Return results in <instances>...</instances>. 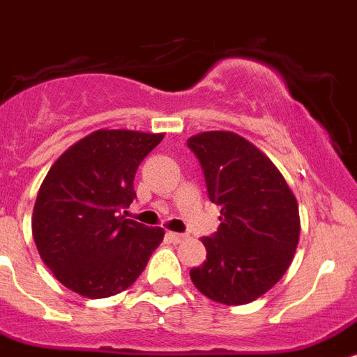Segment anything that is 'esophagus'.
Wrapping results in <instances>:
<instances>
[{
	"label": "esophagus",
	"instance_id": "obj_1",
	"mask_svg": "<svg viewBox=\"0 0 357 357\" xmlns=\"http://www.w3.org/2000/svg\"><path fill=\"white\" fill-rule=\"evenodd\" d=\"M169 239L172 241V243H183V241H187L188 236L187 234H179V232H169Z\"/></svg>",
	"mask_w": 357,
	"mask_h": 357
}]
</instances>
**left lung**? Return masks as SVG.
Segmentation results:
<instances>
[{
	"label": "left lung",
	"instance_id": "8db88e82",
	"mask_svg": "<svg viewBox=\"0 0 357 357\" xmlns=\"http://www.w3.org/2000/svg\"><path fill=\"white\" fill-rule=\"evenodd\" d=\"M205 174L220 229L202 238L206 261L190 271L196 289L223 305H247L272 289L292 263L299 241V208L268 155L230 130L188 137Z\"/></svg>",
	"mask_w": 357,
	"mask_h": 357
}]
</instances>
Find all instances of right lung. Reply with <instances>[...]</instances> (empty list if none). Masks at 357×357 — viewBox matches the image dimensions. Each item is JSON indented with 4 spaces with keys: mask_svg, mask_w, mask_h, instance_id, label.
<instances>
[{
    "mask_svg": "<svg viewBox=\"0 0 357 357\" xmlns=\"http://www.w3.org/2000/svg\"><path fill=\"white\" fill-rule=\"evenodd\" d=\"M165 134L100 128L59 155L32 212V236L56 280L91 299L119 294L163 241L161 227L121 215L136 197L134 176Z\"/></svg>",
    "mask_w": 357,
    "mask_h": 357,
    "instance_id": "1",
    "label": "right lung"
}]
</instances>
